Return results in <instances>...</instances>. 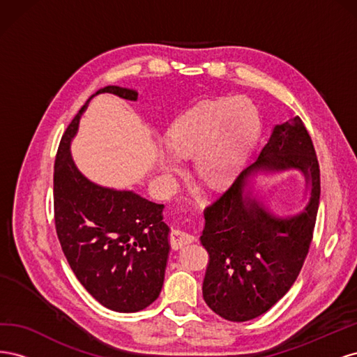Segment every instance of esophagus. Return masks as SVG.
Wrapping results in <instances>:
<instances>
[{
	"mask_svg": "<svg viewBox=\"0 0 357 357\" xmlns=\"http://www.w3.org/2000/svg\"><path fill=\"white\" fill-rule=\"evenodd\" d=\"M193 240H195V236L185 232V231H172L171 232V245L172 248H181L183 245L190 244Z\"/></svg>",
	"mask_w": 357,
	"mask_h": 357,
	"instance_id": "34e87169",
	"label": "esophagus"
}]
</instances>
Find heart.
I'll list each match as a JSON object with an SVG mask.
<instances>
[{"label":"heart","mask_w":357,"mask_h":357,"mask_svg":"<svg viewBox=\"0 0 357 357\" xmlns=\"http://www.w3.org/2000/svg\"><path fill=\"white\" fill-rule=\"evenodd\" d=\"M262 132L261 113L244 96L204 100L181 113L167 131L168 153L158 164L167 180L181 172L178 160L192 158L195 176L214 189L241 176Z\"/></svg>","instance_id":"1"}]
</instances>
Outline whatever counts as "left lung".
<instances>
[{"label": "left lung", "mask_w": 357, "mask_h": 357, "mask_svg": "<svg viewBox=\"0 0 357 357\" xmlns=\"http://www.w3.org/2000/svg\"><path fill=\"white\" fill-rule=\"evenodd\" d=\"M299 169L310 199L295 216L278 218L245 193L246 178L261 172ZM320 201V168L299 116L275 125L253 165L204 210L201 244L210 261L202 283L207 305L229 321L262 316L296 282L308 255Z\"/></svg>", "instance_id": "1"}]
</instances>
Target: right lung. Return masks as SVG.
<instances>
[{"label":"right lung","instance_id":"right-lung-1","mask_svg":"<svg viewBox=\"0 0 357 357\" xmlns=\"http://www.w3.org/2000/svg\"><path fill=\"white\" fill-rule=\"evenodd\" d=\"M102 92L129 101L138 98L135 91L119 86H105L92 96ZM86 107L88 102L63 132L55 159L56 234L83 287L105 308L135 312L155 302L164 284L169 253V228L162 220L164 204L132 190L95 185L74 165L70 143Z\"/></svg>","mask_w":357,"mask_h":357}]
</instances>
